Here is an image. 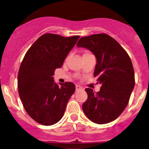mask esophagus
<instances>
[{"label":"esophagus","mask_w":149,"mask_h":149,"mask_svg":"<svg viewBox=\"0 0 149 149\" xmlns=\"http://www.w3.org/2000/svg\"><path fill=\"white\" fill-rule=\"evenodd\" d=\"M75 88H76V91H78L82 90V89H83V88H82L81 86H78V85H76Z\"/></svg>","instance_id":"obj_1"}]
</instances>
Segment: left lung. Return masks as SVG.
<instances>
[{
	"instance_id": "8db88e82",
	"label": "left lung",
	"mask_w": 149,
	"mask_h": 149,
	"mask_svg": "<svg viewBox=\"0 0 149 149\" xmlns=\"http://www.w3.org/2000/svg\"><path fill=\"white\" fill-rule=\"evenodd\" d=\"M85 47L97 58L93 75L102 85L99 92L87 88L83 110L88 118L99 124L114 121L127 106L134 86V72L130 56L118 42L106 33L80 38Z\"/></svg>"
}]
</instances>
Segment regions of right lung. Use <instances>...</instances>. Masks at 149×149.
<instances>
[{"label": "right lung", "instance_id": "add662e5", "mask_svg": "<svg viewBox=\"0 0 149 149\" xmlns=\"http://www.w3.org/2000/svg\"><path fill=\"white\" fill-rule=\"evenodd\" d=\"M79 38L45 33L25 53L18 72V92L25 111L39 124L50 126L58 122L74 93L73 83L60 86L52 76Z\"/></svg>", "mask_w": 149, "mask_h": 149}]
</instances>
